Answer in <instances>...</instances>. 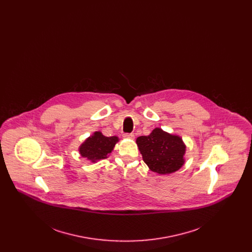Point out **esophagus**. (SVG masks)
I'll return each mask as SVG.
<instances>
[{
  "instance_id": "1",
  "label": "esophagus",
  "mask_w": 252,
  "mask_h": 252,
  "mask_svg": "<svg viewBox=\"0 0 252 252\" xmlns=\"http://www.w3.org/2000/svg\"><path fill=\"white\" fill-rule=\"evenodd\" d=\"M124 138H126V139H130L133 140L135 138V136L132 134V133H125L124 134Z\"/></svg>"
}]
</instances>
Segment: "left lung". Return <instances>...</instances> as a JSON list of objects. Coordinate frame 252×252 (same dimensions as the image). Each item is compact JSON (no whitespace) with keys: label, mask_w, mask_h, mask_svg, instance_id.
<instances>
[{"label":"left lung","mask_w":252,"mask_h":252,"mask_svg":"<svg viewBox=\"0 0 252 252\" xmlns=\"http://www.w3.org/2000/svg\"><path fill=\"white\" fill-rule=\"evenodd\" d=\"M144 162L149 169L160 175L178 171L184 164L186 146L178 135L156 127L148 136L136 140Z\"/></svg>","instance_id":"1"}]
</instances>
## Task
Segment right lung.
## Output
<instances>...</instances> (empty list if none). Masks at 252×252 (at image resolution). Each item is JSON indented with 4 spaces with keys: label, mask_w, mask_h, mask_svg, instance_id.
Segmentation results:
<instances>
[{
    "label": "right lung",
    "mask_w": 252,
    "mask_h": 252,
    "mask_svg": "<svg viewBox=\"0 0 252 252\" xmlns=\"http://www.w3.org/2000/svg\"><path fill=\"white\" fill-rule=\"evenodd\" d=\"M118 141L117 136L106 137L102 132L95 131L79 146V153L92 162H96L108 158Z\"/></svg>",
    "instance_id": "add662e5"
}]
</instances>
